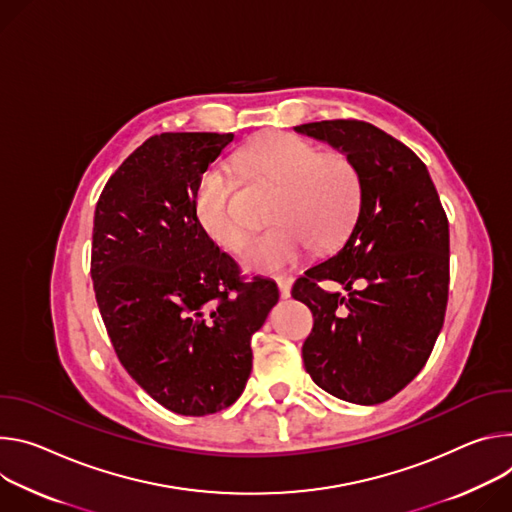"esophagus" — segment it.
I'll list each match as a JSON object with an SVG mask.
<instances>
[{
    "label": "esophagus",
    "instance_id": "1",
    "mask_svg": "<svg viewBox=\"0 0 512 512\" xmlns=\"http://www.w3.org/2000/svg\"><path fill=\"white\" fill-rule=\"evenodd\" d=\"M276 285H278L280 297L282 299H289L291 297V287H293V276H289V274L276 276Z\"/></svg>",
    "mask_w": 512,
    "mask_h": 512
}]
</instances>
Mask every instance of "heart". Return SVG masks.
Listing matches in <instances>:
<instances>
[{
  "instance_id": "heart-1",
  "label": "heart",
  "mask_w": 512,
  "mask_h": 512,
  "mask_svg": "<svg viewBox=\"0 0 512 512\" xmlns=\"http://www.w3.org/2000/svg\"><path fill=\"white\" fill-rule=\"evenodd\" d=\"M252 181L276 187L270 221L244 254L252 270H278L301 260L309 244L331 250L354 230L362 211L364 183L356 162L342 152H321L293 134H264L238 154ZM195 213L205 234L238 252L250 240V223L236 203V185L221 170H209L195 191Z\"/></svg>"
}]
</instances>
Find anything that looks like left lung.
Returning <instances> with one entry per match:
<instances>
[{"label": "left lung", "mask_w": 512, "mask_h": 512, "mask_svg": "<svg viewBox=\"0 0 512 512\" xmlns=\"http://www.w3.org/2000/svg\"><path fill=\"white\" fill-rule=\"evenodd\" d=\"M350 156L364 199L354 230L335 256L309 268L293 299L313 313L303 344L317 386L356 405L401 392L427 364L449 293V223L423 160L403 142L360 120L295 128ZM342 284L348 296L325 292Z\"/></svg>", "instance_id": "1"}]
</instances>
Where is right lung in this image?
<instances>
[{
	"label": "right lung",
	"instance_id": "add662e5",
	"mask_svg": "<svg viewBox=\"0 0 512 512\" xmlns=\"http://www.w3.org/2000/svg\"><path fill=\"white\" fill-rule=\"evenodd\" d=\"M232 140L152 136L109 177L95 207L91 278L113 350L156 403L185 417L238 401L252 335L278 303L274 282L244 278L195 213L203 173Z\"/></svg>",
	"mask_w": 512,
	"mask_h": 512
}]
</instances>
